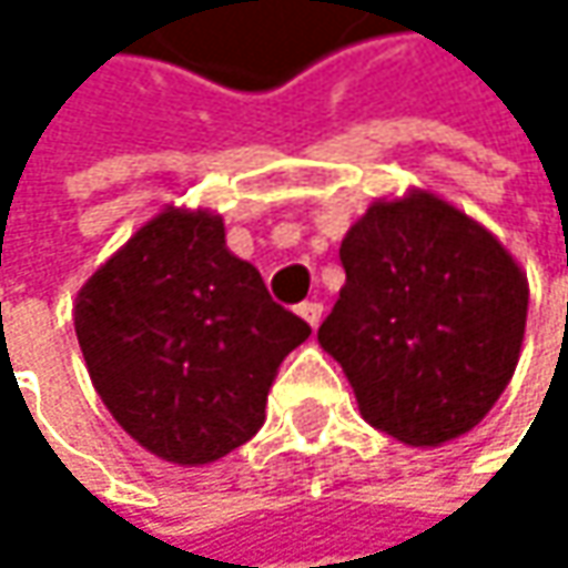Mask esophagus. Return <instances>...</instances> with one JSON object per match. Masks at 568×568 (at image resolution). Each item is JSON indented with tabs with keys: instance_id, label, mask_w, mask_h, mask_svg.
Returning a JSON list of instances; mask_svg holds the SVG:
<instances>
[{
	"instance_id": "34e87169",
	"label": "esophagus",
	"mask_w": 568,
	"mask_h": 568,
	"mask_svg": "<svg viewBox=\"0 0 568 568\" xmlns=\"http://www.w3.org/2000/svg\"><path fill=\"white\" fill-rule=\"evenodd\" d=\"M298 315H302L312 328H318V322H322V302H302V305H298Z\"/></svg>"
}]
</instances>
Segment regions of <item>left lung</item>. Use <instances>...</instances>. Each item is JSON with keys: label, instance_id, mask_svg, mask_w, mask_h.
Listing matches in <instances>:
<instances>
[{"label": "left lung", "instance_id": "left-lung-1", "mask_svg": "<svg viewBox=\"0 0 568 568\" xmlns=\"http://www.w3.org/2000/svg\"><path fill=\"white\" fill-rule=\"evenodd\" d=\"M345 285L318 345L362 417L410 447L477 427L510 385L529 285L494 233L447 200H375L342 240Z\"/></svg>", "mask_w": 568, "mask_h": 568}]
</instances>
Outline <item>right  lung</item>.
<instances>
[{
	"label": "right lung",
	"mask_w": 568,
	"mask_h": 568,
	"mask_svg": "<svg viewBox=\"0 0 568 568\" xmlns=\"http://www.w3.org/2000/svg\"><path fill=\"white\" fill-rule=\"evenodd\" d=\"M94 392L151 454L200 467L266 420L283 358L312 328L226 250L223 216L168 206L74 298Z\"/></svg>",
	"instance_id": "right-lung-1"
}]
</instances>
